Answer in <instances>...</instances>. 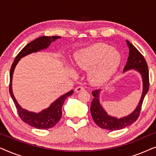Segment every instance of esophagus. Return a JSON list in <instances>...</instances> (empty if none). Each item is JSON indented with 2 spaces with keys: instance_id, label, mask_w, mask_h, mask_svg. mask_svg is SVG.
<instances>
[{
  "instance_id": "1",
  "label": "esophagus",
  "mask_w": 156,
  "mask_h": 156,
  "mask_svg": "<svg viewBox=\"0 0 156 156\" xmlns=\"http://www.w3.org/2000/svg\"><path fill=\"white\" fill-rule=\"evenodd\" d=\"M84 87H77L75 89V90H74V91H75L76 93H79V92H80V91H84Z\"/></svg>"
}]
</instances>
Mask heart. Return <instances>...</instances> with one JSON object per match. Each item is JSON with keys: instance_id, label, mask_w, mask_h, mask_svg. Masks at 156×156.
<instances>
[{"instance_id": "1", "label": "heart", "mask_w": 156, "mask_h": 156, "mask_svg": "<svg viewBox=\"0 0 156 156\" xmlns=\"http://www.w3.org/2000/svg\"><path fill=\"white\" fill-rule=\"evenodd\" d=\"M122 57L118 50L105 43H96L79 51L74 63L82 69H90L89 80L100 85L107 82L118 70Z\"/></svg>"}]
</instances>
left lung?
<instances>
[{
    "label": "left lung",
    "mask_w": 156,
    "mask_h": 156,
    "mask_svg": "<svg viewBox=\"0 0 156 156\" xmlns=\"http://www.w3.org/2000/svg\"><path fill=\"white\" fill-rule=\"evenodd\" d=\"M126 43L129 49V53L127 63L123 69V72L134 69L140 74L143 82L142 95L137 106L131 114L126 116L117 118L108 115L100 103L99 97L101 89L92 91L94 99L90 107L91 116L98 126L109 131L121 130L131 125L137 120L139 116L144 97L148 93L149 89V72L146 59H144L141 53L131 42L126 40Z\"/></svg>",
    "instance_id": "left-lung-1"
}]
</instances>
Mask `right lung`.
<instances>
[{"instance_id":"add662e5","label":"right lung","mask_w":156,"mask_h":156,"mask_svg":"<svg viewBox=\"0 0 156 156\" xmlns=\"http://www.w3.org/2000/svg\"><path fill=\"white\" fill-rule=\"evenodd\" d=\"M60 37H59V36H52V37L42 36V37H38L30 42L18 53V55L15 59L13 63H12L11 68H10L9 91L12 101L15 104V106L17 108V111H18L19 116L25 123L38 129H50V128L55 126V124H57V122L61 119L62 114V107L65 103V99L68 97L71 96L73 94L74 91L71 90L69 92L62 95L58 99L55 100L48 108L43 109L39 113L29 112V111L24 109L21 107L14 97L12 89V74H13L17 64L20 60L21 58L27 55L31 54V53L37 52L40 50L48 48V47L50 45V44L52 42H55V40Z\"/></svg>"}]
</instances>
